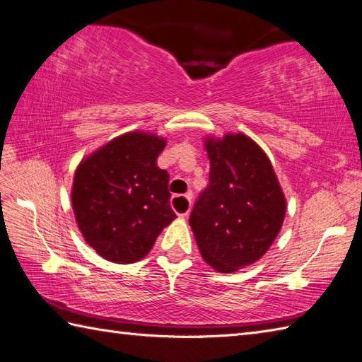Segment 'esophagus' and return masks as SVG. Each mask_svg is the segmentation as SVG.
Segmentation results:
<instances>
[{"mask_svg": "<svg viewBox=\"0 0 362 362\" xmlns=\"http://www.w3.org/2000/svg\"><path fill=\"white\" fill-rule=\"evenodd\" d=\"M173 202H180V203L184 206V208H186V211L178 214V216H180L181 218H186V217L189 216V212H190V204H192V202H190V194H187V195H178V197H175V198H173Z\"/></svg>", "mask_w": 362, "mask_h": 362, "instance_id": "esophagus-1", "label": "esophagus"}]
</instances>
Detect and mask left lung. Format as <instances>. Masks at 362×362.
I'll use <instances>...</instances> for the list:
<instances>
[{
	"label": "left lung",
	"mask_w": 362,
	"mask_h": 362,
	"mask_svg": "<svg viewBox=\"0 0 362 362\" xmlns=\"http://www.w3.org/2000/svg\"><path fill=\"white\" fill-rule=\"evenodd\" d=\"M209 186L190 214L204 262L234 274L269 252L281 230L286 197L267 154L243 132L203 137Z\"/></svg>",
	"instance_id": "1"
}]
</instances>
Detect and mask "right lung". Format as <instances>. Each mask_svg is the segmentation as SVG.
I'll use <instances>...</instances> for the list:
<instances>
[{
    "label": "right lung",
    "instance_id": "1",
    "mask_svg": "<svg viewBox=\"0 0 362 362\" xmlns=\"http://www.w3.org/2000/svg\"><path fill=\"white\" fill-rule=\"evenodd\" d=\"M167 139L129 131L87 154L75 170L71 208L88 247L115 264L150 253L176 218L168 200V173L156 164Z\"/></svg>",
    "mask_w": 362,
    "mask_h": 362
}]
</instances>
